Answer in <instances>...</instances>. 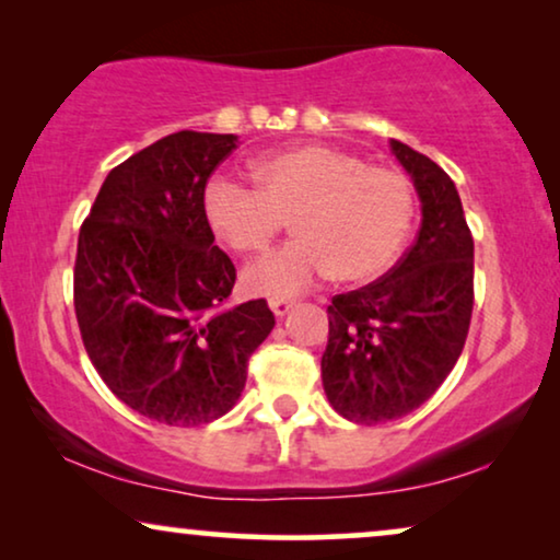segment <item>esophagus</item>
<instances>
[{
    "label": "esophagus",
    "instance_id": "34e87169",
    "mask_svg": "<svg viewBox=\"0 0 560 560\" xmlns=\"http://www.w3.org/2000/svg\"><path fill=\"white\" fill-rule=\"evenodd\" d=\"M293 305H295L293 298H270V308H272L275 316H280V318L285 316V313L293 308Z\"/></svg>",
    "mask_w": 560,
    "mask_h": 560
}]
</instances>
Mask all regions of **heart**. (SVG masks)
<instances>
[{"label":"heart","mask_w":560,"mask_h":560,"mask_svg":"<svg viewBox=\"0 0 560 560\" xmlns=\"http://www.w3.org/2000/svg\"><path fill=\"white\" fill-rule=\"evenodd\" d=\"M255 178L259 189L217 175L203 194L211 229L240 255H262L293 217L298 240L252 267V293L293 295L331 272L341 282L380 278L408 240L412 190L393 167L298 144L259 158Z\"/></svg>","instance_id":"1"}]
</instances>
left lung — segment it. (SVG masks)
I'll return each mask as SVG.
<instances>
[{
	"label": "left lung",
	"instance_id": "obj_1",
	"mask_svg": "<svg viewBox=\"0 0 560 560\" xmlns=\"http://www.w3.org/2000/svg\"><path fill=\"white\" fill-rule=\"evenodd\" d=\"M420 196V232L393 270L334 295L320 377L351 423L405 418L462 357L474 308V240L454 180L431 158L389 142Z\"/></svg>",
	"mask_w": 560,
	"mask_h": 560
}]
</instances>
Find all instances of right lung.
I'll return each instance as SVG.
<instances>
[{"mask_svg":"<svg viewBox=\"0 0 560 560\" xmlns=\"http://www.w3.org/2000/svg\"><path fill=\"white\" fill-rule=\"evenodd\" d=\"M234 135H167L106 175L79 232L73 305L98 377L140 416L203 425L229 412L272 331L267 301L229 305L236 270L213 244L206 183Z\"/></svg>","mask_w":560,"mask_h":560,"instance_id":"add662e5","label":"right lung"}]
</instances>
